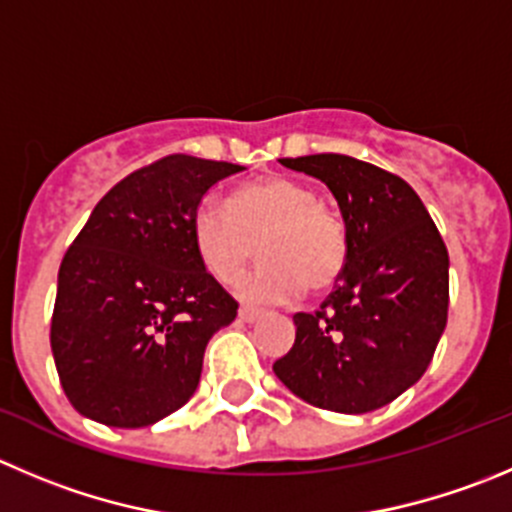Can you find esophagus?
<instances>
[{
    "label": "esophagus",
    "mask_w": 512,
    "mask_h": 512,
    "mask_svg": "<svg viewBox=\"0 0 512 512\" xmlns=\"http://www.w3.org/2000/svg\"><path fill=\"white\" fill-rule=\"evenodd\" d=\"M238 319L246 321V324H253V321L261 319V311L253 309V306H241V309H238Z\"/></svg>",
    "instance_id": "1"
}]
</instances>
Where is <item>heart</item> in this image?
I'll return each mask as SVG.
<instances>
[{"mask_svg": "<svg viewBox=\"0 0 512 512\" xmlns=\"http://www.w3.org/2000/svg\"><path fill=\"white\" fill-rule=\"evenodd\" d=\"M193 243L201 264L223 284H233L251 264L259 243L261 269L241 286L256 304H284L309 286L324 291L347 264V228L321 206L304 183L266 175L236 188L228 206L206 198L193 213Z\"/></svg>", "mask_w": 512, "mask_h": 512, "instance_id": "1", "label": "heart"}]
</instances>
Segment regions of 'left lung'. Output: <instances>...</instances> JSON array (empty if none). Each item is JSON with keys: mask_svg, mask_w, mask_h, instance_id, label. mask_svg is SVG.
Wrapping results in <instances>:
<instances>
[{"mask_svg": "<svg viewBox=\"0 0 512 512\" xmlns=\"http://www.w3.org/2000/svg\"><path fill=\"white\" fill-rule=\"evenodd\" d=\"M321 180L347 228V264L274 372L321 410L364 415L407 392L430 367L447 324L450 259L425 203L405 180L339 153L284 158Z\"/></svg>", "mask_w": 512, "mask_h": 512, "instance_id": "8db88e82", "label": "left lung"}]
</instances>
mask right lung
I'll list each match as a JSON object with an SVG mask.
<instances>
[{"instance_id": "right-lung-1", "label": "right lung", "mask_w": 512, "mask_h": 512, "mask_svg": "<svg viewBox=\"0 0 512 512\" xmlns=\"http://www.w3.org/2000/svg\"><path fill=\"white\" fill-rule=\"evenodd\" d=\"M241 170L168 155L120 180L67 248L50 344L80 415L145 427L193 397L206 344L238 309L198 259L193 213Z\"/></svg>"}]
</instances>
